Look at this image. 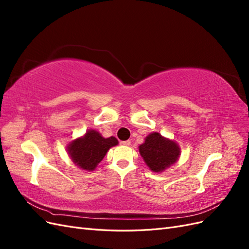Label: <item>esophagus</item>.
Here are the masks:
<instances>
[{"instance_id": "obj_1", "label": "esophagus", "mask_w": 249, "mask_h": 249, "mask_svg": "<svg viewBox=\"0 0 249 249\" xmlns=\"http://www.w3.org/2000/svg\"><path fill=\"white\" fill-rule=\"evenodd\" d=\"M122 144L124 146H130L131 145V141L130 140H126V141H123Z\"/></svg>"}]
</instances>
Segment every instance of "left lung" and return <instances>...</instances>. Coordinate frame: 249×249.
I'll return each instance as SVG.
<instances>
[{
    "label": "left lung",
    "instance_id": "8db88e82",
    "mask_svg": "<svg viewBox=\"0 0 249 249\" xmlns=\"http://www.w3.org/2000/svg\"><path fill=\"white\" fill-rule=\"evenodd\" d=\"M138 148L149 169L158 173L165 171L177 163L180 156V147L178 143L158 132L148 134Z\"/></svg>",
    "mask_w": 249,
    "mask_h": 249
}]
</instances>
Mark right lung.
<instances>
[{
  "label": "right lung",
  "mask_w": 249,
  "mask_h": 249,
  "mask_svg": "<svg viewBox=\"0 0 249 249\" xmlns=\"http://www.w3.org/2000/svg\"><path fill=\"white\" fill-rule=\"evenodd\" d=\"M118 144L115 137L105 138L100 132L87 130L82 137L71 140L66 146L71 161L83 170L93 171L108 150Z\"/></svg>",
  "instance_id": "add662e5"
}]
</instances>
